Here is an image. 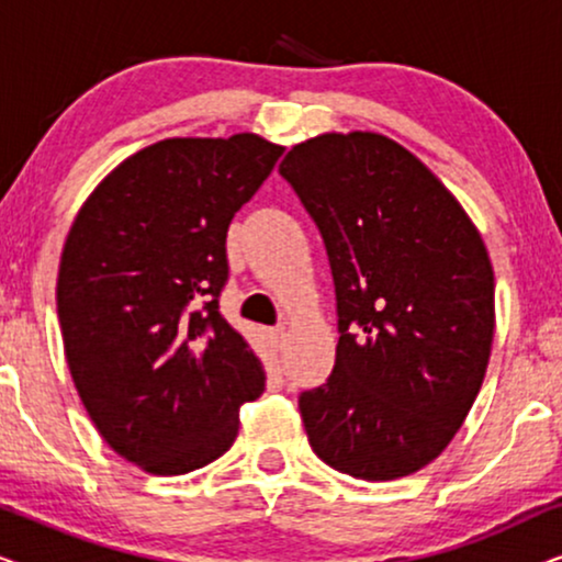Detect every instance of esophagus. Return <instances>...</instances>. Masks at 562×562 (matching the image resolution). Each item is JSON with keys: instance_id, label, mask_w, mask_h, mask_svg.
<instances>
[{"instance_id": "34e87169", "label": "esophagus", "mask_w": 562, "mask_h": 562, "mask_svg": "<svg viewBox=\"0 0 562 562\" xmlns=\"http://www.w3.org/2000/svg\"><path fill=\"white\" fill-rule=\"evenodd\" d=\"M268 342H271L273 350H281L283 342H286V329H268Z\"/></svg>"}]
</instances>
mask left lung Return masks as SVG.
Here are the masks:
<instances>
[{
  "label": "left lung",
  "mask_w": 562,
  "mask_h": 562,
  "mask_svg": "<svg viewBox=\"0 0 562 562\" xmlns=\"http://www.w3.org/2000/svg\"><path fill=\"white\" fill-rule=\"evenodd\" d=\"M281 176L325 240L335 368L299 396L312 450L363 481L417 473L479 396L494 342V268L448 187L381 133L294 145Z\"/></svg>",
  "instance_id": "1"
}]
</instances>
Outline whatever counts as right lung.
Listing matches in <instances>:
<instances>
[{
    "mask_svg": "<svg viewBox=\"0 0 562 562\" xmlns=\"http://www.w3.org/2000/svg\"><path fill=\"white\" fill-rule=\"evenodd\" d=\"M283 145L256 133L168 137L122 160L81 204L56 302L74 386L104 442L156 475L233 448L263 363L220 314L227 227Z\"/></svg>",
    "mask_w": 562,
    "mask_h": 562,
    "instance_id": "obj_1",
    "label": "right lung"
}]
</instances>
